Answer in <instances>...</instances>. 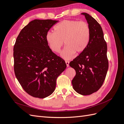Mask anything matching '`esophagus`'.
Returning a JSON list of instances; mask_svg holds the SVG:
<instances>
[{
	"instance_id": "1",
	"label": "esophagus",
	"mask_w": 124,
	"mask_h": 124,
	"mask_svg": "<svg viewBox=\"0 0 124 124\" xmlns=\"http://www.w3.org/2000/svg\"><path fill=\"white\" fill-rule=\"evenodd\" d=\"M66 65H67V67H68L69 66V62L68 61H66Z\"/></svg>"
}]
</instances>
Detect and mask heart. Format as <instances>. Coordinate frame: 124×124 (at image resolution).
<instances>
[{
  "label": "heart",
  "mask_w": 124,
  "mask_h": 124,
  "mask_svg": "<svg viewBox=\"0 0 124 124\" xmlns=\"http://www.w3.org/2000/svg\"><path fill=\"white\" fill-rule=\"evenodd\" d=\"M55 31L46 33V40L51 51L59 53L65 42L66 47L61 55L65 59L80 54L87 47L91 36L87 23L74 20H65L55 26Z\"/></svg>",
  "instance_id": "1"
}]
</instances>
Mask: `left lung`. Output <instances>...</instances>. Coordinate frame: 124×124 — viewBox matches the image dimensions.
I'll return each instance as SVG.
<instances>
[{
    "label": "left lung",
    "mask_w": 124,
    "mask_h": 124,
    "mask_svg": "<svg viewBox=\"0 0 124 124\" xmlns=\"http://www.w3.org/2000/svg\"><path fill=\"white\" fill-rule=\"evenodd\" d=\"M91 29L87 47L69 63L76 70L72 80L74 91L82 95L96 92L102 85L108 68L107 44L100 25L91 16L82 13Z\"/></svg>",
    "instance_id": "obj_1"
}]
</instances>
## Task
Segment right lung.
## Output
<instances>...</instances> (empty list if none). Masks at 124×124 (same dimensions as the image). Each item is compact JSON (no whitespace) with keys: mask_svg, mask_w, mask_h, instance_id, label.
Listing matches in <instances>:
<instances>
[{"mask_svg":"<svg viewBox=\"0 0 124 124\" xmlns=\"http://www.w3.org/2000/svg\"><path fill=\"white\" fill-rule=\"evenodd\" d=\"M58 21L34 20L22 29L13 47L16 78L29 95L44 98L55 91L56 79L66 68L64 60L51 51L46 35Z\"/></svg>","mask_w":124,"mask_h":124,"instance_id":"1","label":"right lung"}]
</instances>
